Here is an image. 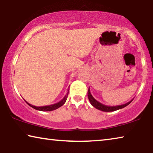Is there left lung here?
Here are the masks:
<instances>
[{"label": "left lung", "mask_w": 153, "mask_h": 153, "mask_svg": "<svg viewBox=\"0 0 153 153\" xmlns=\"http://www.w3.org/2000/svg\"><path fill=\"white\" fill-rule=\"evenodd\" d=\"M88 99H89V101H90V104L92 105L94 108H96V109L100 110L101 111H103V112H113V111H116V110L122 109V108L127 106V105L131 103V102L132 101V100H130V102H127V103H126V104L119 105H115V106H114V105L113 106H110V105H104L103 104L100 103V102H98V100H96L94 98L90 92V88H88Z\"/></svg>", "instance_id": "obj_1"}]
</instances>
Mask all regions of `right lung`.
<instances>
[{"label": "right lung", "mask_w": 153, "mask_h": 153, "mask_svg": "<svg viewBox=\"0 0 153 153\" xmlns=\"http://www.w3.org/2000/svg\"><path fill=\"white\" fill-rule=\"evenodd\" d=\"M69 88L68 90L67 91V94H66V95L64 96V98H63L62 100L59 101V102H57L56 104H51V105H45V106H35V105H33L31 104H30L28 102H27V104H28L29 105H30V107H32L33 108H34V109L37 110H39V111H52V110H56L57 108H59V107L62 106L63 104H65V102L67 100V98H68V93H69Z\"/></svg>", "instance_id": "1"}]
</instances>
